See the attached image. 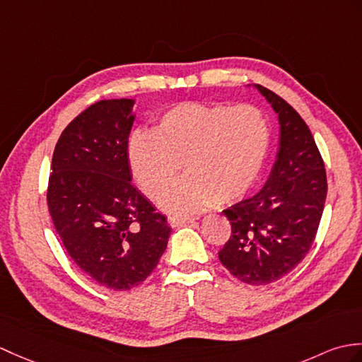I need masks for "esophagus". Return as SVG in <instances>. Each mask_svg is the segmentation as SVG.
<instances>
[{
	"instance_id": "esophagus-1",
	"label": "esophagus",
	"mask_w": 362,
	"mask_h": 362,
	"mask_svg": "<svg viewBox=\"0 0 362 362\" xmlns=\"http://www.w3.org/2000/svg\"><path fill=\"white\" fill-rule=\"evenodd\" d=\"M194 221H196L194 217H177V216H170V217H168V223H170L173 228H175V226H182V225L191 223V222H194Z\"/></svg>"
}]
</instances>
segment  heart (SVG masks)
I'll use <instances>...</instances> for the list:
<instances>
[{
    "mask_svg": "<svg viewBox=\"0 0 362 362\" xmlns=\"http://www.w3.org/2000/svg\"><path fill=\"white\" fill-rule=\"evenodd\" d=\"M272 145V124L253 105L179 103L156 119L153 131L136 129L126 141L134 180L160 199L182 168L188 175L163 199L171 213H197L239 200L255 187Z\"/></svg>",
    "mask_w": 362,
    "mask_h": 362,
    "instance_id": "obj_1",
    "label": "heart"
}]
</instances>
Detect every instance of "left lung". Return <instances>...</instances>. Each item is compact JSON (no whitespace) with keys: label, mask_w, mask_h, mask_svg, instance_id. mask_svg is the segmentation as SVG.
Instances as JSON below:
<instances>
[{"label":"left lung","mask_w":362,"mask_h":362,"mask_svg":"<svg viewBox=\"0 0 362 362\" xmlns=\"http://www.w3.org/2000/svg\"><path fill=\"white\" fill-rule=\"evenodd\" d=\"M255 88L279 120V148L264 188L222 211L231 236L219 259L239 281L267 285L288 274L312 247L324 211L327 175L302 117L273 90Z\"/></svg>","instance_id":"obj_1"}]
</instances>
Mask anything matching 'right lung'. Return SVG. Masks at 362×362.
I'll list each match as a JSON object with an SVG mask.
<instances>
[{"label":"right lung","mask_w":362,"mask_h":362,"mask_svg":"<svg viewBox=\"0 0 362 362\" xmlns=\"http://www.w3.org/2000/svg\"><path fill=\"white\" fill-rule=\"evenodd\" d=\"M136 100H102L66 126L50 166L47 206L81 272L111 290H131L153 273L171 228L131 183L126 141Z\"/></svg>","instance_id":"1"}]
</instances>
